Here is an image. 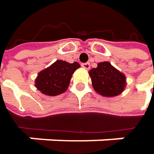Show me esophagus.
Segmentation results:
<instances>
[{"label": "esophagus", "instance_id": "34e87169", "mask_svg": "<svg viewBox=\"0 0 154 154\" xmlns=\"http://www.w3.org/2000/svg\"><path fill=\"white\" fill-rule=\"evenodd\" d=\"M82 67H83L85 69H90V63H89V62L82 63Z\"/></svg>", "mask_w": 154, "mask_h": 154}]
</instances>
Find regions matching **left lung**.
Instances as JSON below:
<instances>
[{
    "mask_svg": "<svg viewBox=\"0 0 154 154\" xmlns=\"http://www.w3.org/2000/svg\"><path fill=\"white\" fill-rule=\"evenodd\" d=\"M89 75L94 89L103 96H117L126 87L125 75L108 61L98 63L96 68L89 71Z\"/></svg>",
    "mask_w": 154,
    "mask_h": 154,
    "instance_id": "left-lung-1",
    "label": "left lung"
}]
</instances>
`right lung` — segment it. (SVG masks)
<instances>
[{
	"mask_svg": "<svg viewBox=\"0 0 154 154\" xmlns=\"http://www.w3.org/2000/svg\"><path fill=\"white\" fill-rule=\"evenodd\" d=\"M78 68L80 65L77 62L69 63L58 60L38 73L35 85L45 95H59L68 89L72 75Z\"/></svg>",
	"mask_w": 154,
	"mask_h": 154,
	"instance_id": "add662e5",
	"label": "right lung"
}]
</instances>
